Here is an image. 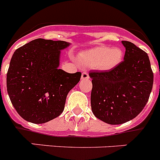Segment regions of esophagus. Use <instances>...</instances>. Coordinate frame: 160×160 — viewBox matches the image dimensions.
<instances>
[{"instance_id":"34e87169","label":"esophagus","mask_w":160,"mask_h":160,"mask_svg":"<svg viewBox=\"0 0 160 160\" xmlns=\"http://www.w3.org/2000/svg\"><path fill=\"white\" fill-rule=\"evenodd\" d=\"M90 77H89V74L87 72H82V79L84 80V79H88Z\"/></svg>"}]
</instances>
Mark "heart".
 Here are the masks:
<instances>
[{
    "instance_id": "b5f03b06",
    "label": "heart",
    "mask_w": 160,
    "mask_h": 160,
    "mask_svg": "<svg viewBox=\"0 0 160 160\" xmlns=\"http://www.w3.org/2000/svg\"><path fill=\"white\" fill-rule=\"evenodd\" d=\"M79 58L83 65L97 66L102 70H111L122 61V52L116 47L98 46L82 52Z\"/></svg>"
}]
</instances>
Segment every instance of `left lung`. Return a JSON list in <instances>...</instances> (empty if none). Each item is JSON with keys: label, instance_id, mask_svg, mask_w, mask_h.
<instances>
[{"label": "left lung", "instance_id": "left-lung-1", "mask_svg": "<svg viewBox=\"0 0 160 160\" xmlns=\"http://www.w3.org/2000/svg\"><path fill=\"white\" fill-rule=\"evenodd\" d=\"M124 60L108 71H90L91 109L98 118L117 125L133 119L143 110L153 87L148 53L127 41Z\"/></svg>", "mask_w": 160, "mask_h": 160}]
</instances>
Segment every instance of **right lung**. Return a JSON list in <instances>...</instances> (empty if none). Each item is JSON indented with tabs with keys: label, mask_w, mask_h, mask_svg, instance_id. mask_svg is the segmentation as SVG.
<instances>
[{
	"label": "right lung",
	"mask_w": 160,
	"mask_h": 160,
	"mask_svg": "<svg viewBox=\"0 0 160 160\" xmlns=\"http://www.w3.org/2000/svg\"><path fill=\"white\" fill-rule=\"evenodd\" d=\"M70 44L38 38L16 49L7 72V91L17 112L32 123L59 116L66 96L80 81L82 73L59 69L60 50Z\"/></svg>",
	"instance_id": "right-lung-1"
}]
</instances>
